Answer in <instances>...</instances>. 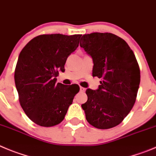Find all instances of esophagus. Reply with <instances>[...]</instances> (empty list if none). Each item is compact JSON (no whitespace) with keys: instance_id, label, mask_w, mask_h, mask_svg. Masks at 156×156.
Masks as SVG:
<instances>
[{"instance_id":"obj_1","label":"esophagus","mask_w":156,"mask_h":156,"mask_svg":"<svg viewBox=\"0 0 156 156\" xmlns=\"http://www.w3.org/2000/svg\"><path fill=\"white\" fill-rule=\"evenodd\" d=\"M85 88H83V87H80V91H81V92H85Z\"/></svg>"}]
</instances>
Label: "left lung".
I'll use <instances>...</instances> for the list:
<instances>
[{"label": "left lung", "instance_id": "left-lung-1", "mask_svg": "<svg viewBox=\"0 0 156 156\" xmlns=\"http://www.w3.org/2000/svg\"><path fill=\"white\" fill-rule=\"evenodd\" d=\"M80 46L91 57L92 76L101 78L98 89L88 88L81 105L89 124L108 129L120 124L132 110L140 84V70L127 43L111 33L84 34Z\"/></svg>", "mask_w": 156, "mask_h": 156}]
</instances>
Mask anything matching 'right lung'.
Instances as JSON below:
<instances>
[{
	"label": "right lung",
	"mask_w": 156,
	"mask_h": 156,
	"mask_svg": "<svg viewBox=\"0 0 156 156\" xmlns=\"http://www.w3.org/2000/svg\"><path fill=\"white\" fill-rule=\"evenodd\" d=\"M81 36H37L19 55L14 72L19 101L27 117L38 126L61 123L79 91L78 85L57 83L56 77L65 71L67 58L78 47Z\"/></svg>",
	"instance_id": "right-lung-1"
}]
</instances>
